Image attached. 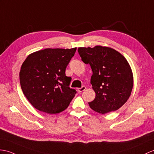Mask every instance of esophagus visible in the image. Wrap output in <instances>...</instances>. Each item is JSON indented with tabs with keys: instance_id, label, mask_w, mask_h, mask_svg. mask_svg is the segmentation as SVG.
I'll return each mask as SVG.
<instances>
[{
	"instance_id": "obj_1",
	"label": "esophagus",
	"mask_w": 154,
	"mask_h": 154,
	"mask_svg": "<svg viewBox=\"0 0 154 154\" xmlns=\"http://www.w3.org/2000/svg\"><path fill=\"white\" fill-rule=\"evenodd\" d=\"M85 89H86V87H85V86H83V87H82L81 88H79L77 89V91H78L79 92H81L84 91L85 90Z\"/></svg>"
}]
</instances>
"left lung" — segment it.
<instances>
[{
  "label": "left lung",
  "mask_w": 154,
  "mask_h": 154,
  "mask_svg": "<svg viewBox=\"0 0 154 154\" xmlns=\"http://www.w3.org/2000/svg\"><path fill=\"white\" fill-rule=\"evenodd\" d=\"M78 52L92 70L91 83L96 93L90 108L101 114L119 109L131 94L133 76L125 57L116 50L102 46L80 47Z\"/></svg>",
  "instance_id": "1"
}]
</instances>
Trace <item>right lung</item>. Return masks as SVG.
Returning <instances> with one entry per match:
<instances>
[{"label": "right lung", "mask_w": 154, "mask_h": 154, "mask_svg": "<svg viewBox=\"0 0 154 154\" xmlns=\"http://www.w3.org/2000/svg\"><path fill=\"white\" fill-rule=\"evenodd\" d=\"M77 48H46L32 53L20 72L21 88L35 108L48 114L63 112L77 93L66 69Z\"/></svg>", "instance_id": "1"}]
</instances>
